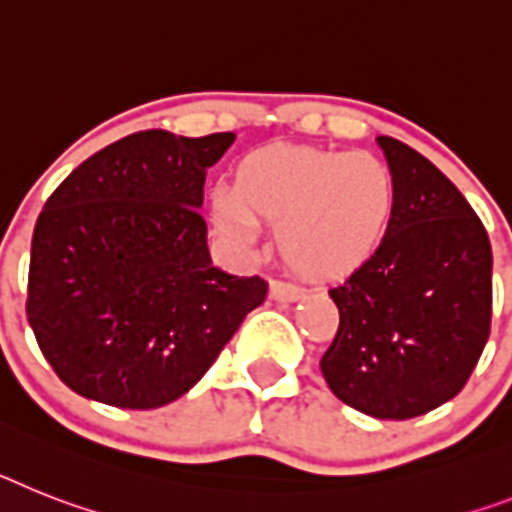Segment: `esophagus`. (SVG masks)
Segmentation results:
<instances>
[{"label":"esophagus","mask_w":512,"mask_h":512,"mask_svg":"<svg viewBox=\"0 0 512 512\" xmlns=\"http://www.w3.org/2000/svg\"><path fill=\"white\" fill-rule=\"evenodd\" d=\"M302 286H296L291 281H273L270 283V296L278 299V302H296L302 296Z\"/></svg>","instance_id":"1"}]
</instances>
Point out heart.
<instances>
[{
    "instance_id": "obj_1",
    "label": "heart",
    "mask_w": 512,
    "mask_h": 512,
    "mask_svg": "<svg viewBox=\"0 0 512 512\" xmlns=\"http://www.w3.org/2000/svg\"><path fill=\"white\" fill-rule=\"evenodd\" d=\"M395 213V179L364 150L263 148L239 161L234 192L213 197V221L236 247L278 226L283 260L304 276H346L375 255Z\"/></svg>"
}]
</instances>
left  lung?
<instances>
[{"instance_id":"8db88e82","label":"left lung","mask_w":512,"mask_h":512,"mask_svg":"<svg viewBox=\"0 0 512 512\" xmlns=\"http://www.w3.org/2000/svg\"><path fill=\"white\" fill-rule=\"evenodd\" d=\"M395 213L377 252L330 289L336 338L320 367L346 406L411 419L463 390L492 328V244L448 176L395 137H377Z\"/></svg>"}]
</instances>
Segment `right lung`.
I'll use <instances>...</instances> for the list:
<instances>
[{"instance_id": "1", "label": "right lung", "mask_w": 512, "mask_h": 512, "mask_svg": "<svg viewBox=\"0 0 512 512\" xmlns=\"http://www.w3.org/2000/svg\"><path fill=\"white\" fill-rule=\"evenodd\" d=\"M234 132L145 130L106 145L51 192L33 229L28 315L75 393L119 409L176 401L216 362L268 281L210 263L205 169Z\"/></svg>"}]
</instances>
